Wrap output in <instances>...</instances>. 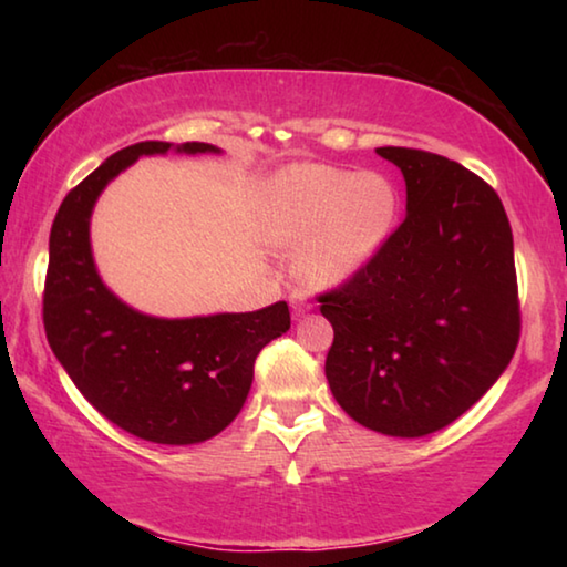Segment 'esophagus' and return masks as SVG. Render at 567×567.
<instances>
[{"instance_id":"esophagus-1","label":"esophagus","mask_w":567,"mask_h":567,"mask_svg":"<svg viewBox=\"0 0 567 567\" xmlns=\"http://www.w3.org/2000/svg\"><path fill=\"white\" fill-rule=\"evenodd\" d=\"M290 305H292V315L295 318H302L305 312H310V302L305 300V297H300V295H292V300H290Z\"/></svg>"}]
</instances>
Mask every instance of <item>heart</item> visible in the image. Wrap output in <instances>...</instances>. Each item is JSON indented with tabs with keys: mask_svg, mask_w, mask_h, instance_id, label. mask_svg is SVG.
<instances>
[{
	"mask_svg": "<svg viewBox=\"0 0 567 567\" xmlns=\"http://www.w3.org/2000/svg\"><path fill=\"white\" fill-rule=\"evenodd\" d=\"M398 213V187L380 172L295 165L277 172L267 187L265 229L277 247H302L297 272L324 290L375 260Z\"/></svg>",
	"mask_w": 567,
	"mask_h": 567,
	"instance_id": "1",
	"label": "heart"
}]
</instances>
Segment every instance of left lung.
<instances>
[{
    "label": "left lung",
    "instance_id": "left-lung-1",
    "mask_svg": "<svg viewBox=\"0 0 567 567\" xmlns=\"http://www.w3.org/2000/svg\"><path fill=\"white\" fill-rule=\"evenodd\" d=\"M408 215L375 260L320 295L334 400L392 437L443 430L495 385L520 340L513 229L497 192L425 150L378 147Z\"/></svg>",
    "mask_w": 567,
    "mask_h": 567
}]
</instances>
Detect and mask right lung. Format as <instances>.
I'll return each instance as SVG.
<instances>
[{
	"label": "right lung",
	"instance_id": "obj_1",
	"mask_svg": "<svg viewBox=\"0 0 567 567\" xmlns=\"http://www.w3.org/2000/svg\"><path fill=\"white\" fill-rule=\"evenodd\" d=\"M169 142H137L84 177L60 205L50 233L42 318L50 348L76 390L114 425L159 445L215 437L243 410L255 360L290 330L287 302L257 312L165 320L132 310L104 287L90 245V217L110 179ZM177 152H219L185 142Z\"/></svg>",
	"mask_w": 567,
	"mask_h": 567
}]
</instances>
